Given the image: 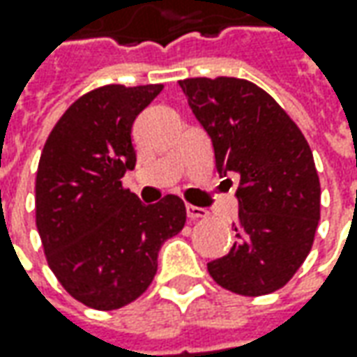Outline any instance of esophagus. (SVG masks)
Wrapping results in <instances>:
<instances>
[{
  "label": "esophagus",
  "mask_w": 357,
  "mask_h": 357,
  "mask_svg": "<svg viewBox=\"0 0 357 357\" xmlns=\"http://www.w3.org/2000/svg\"><path fill=\"white\" fill-rule=\"evenodd\" d=\"M185 211H188V217H190L191 221H195V219H203V217H207V211L203 209V207H195V205H185Z\"/></svg>",
  "instance_id": "1"
}]
</instances>
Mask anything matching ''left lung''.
Here are the masks:
<instances>
[{
  "mask_svg": "<svg viewBox=\"0 0 357 357\" xmlns=\"http://www.w3.org/2000/svg\"><path fill=\"white\" fill-rule=\"evenodd\" d=\"M179 86L213 142L217 172L239 176V241L207 263L209 275L243 296L282 289L312 249L320 219V179L308 142L251 80L197 77Z\"/></svg>",
  "mask_w": 357,
  "mask_h": 357,
  "instance_id": "obj_1",
  "label": "left lung"
}]
</instances>
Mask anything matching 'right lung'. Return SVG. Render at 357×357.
I'll use <instances>...</instances> for the list:
<instances>
[{
  "instance_id": "right-lung-1",
  "label": "right lung",
  "mask_w": 357,
  "mask_h": 357,
  "mask_svg": "<svg viewBox=\"0 0 357 357\" xmlns=\"http://www.w3.org/2000/svg\"><path fill=\"white\" fill-rule=\"evenodd\" d=\"M162 89L106 84L82 94L41 152L35 223L47 263L73 298L96 310L142 296L162 243L185 225L178 195L144 205L120 181L136 166L132 124Z\"/></svg>"
}]
</instances>
